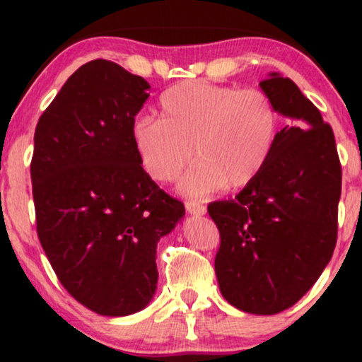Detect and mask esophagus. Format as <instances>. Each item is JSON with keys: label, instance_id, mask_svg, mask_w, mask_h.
<instances>
[{"label": "esophagus", "instance_id": "obj_1", "mask_svg": "<svg viewBox=\"0 0 362 362\" xmlns=\"http://www.w3.org/2000/svg\"><path fill=\"white\" fill-rule=\"evenodd\" d=\"M187 212H191L192 216H204L206 214V206H202L197 201H187L186 202Z\"/></svg>", "mask_w": 362, "mask_h": 362}]
</instances>
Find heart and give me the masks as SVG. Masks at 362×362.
<instances>
[{
  "label": "heart",
  "instance_id": "obj_1",
  "mask_svg": "<svg viewBox=\"0 0 362 362\" xmlns=\"http://www.w3.org/2000/svg\"><path fill=\"white\" fill-rule=\"evenodd\" d=\"M158 115L133 123L138 160L153 180L171 182L196 156L180 185L192 197L250 185L269 161L279 130V112L264 90L196 81L168 88Z\"/></svg>",
  "mask_w": 362,
  "mask_h": 362
}]
</instances>
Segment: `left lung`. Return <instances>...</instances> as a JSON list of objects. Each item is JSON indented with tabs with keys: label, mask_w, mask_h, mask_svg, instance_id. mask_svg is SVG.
I'll return each instance as SVG.
<instances>
[{
	"label": "left lung",
	"mask_w": 362,
	"mask_h": 362,
	"mask_svg": "<svg viewBox=\"0 0 362 362\" xmlns=\"http://www.w3.org/2000/svg\"><path fill=\"white\" fill-rule=\"evenodd\" d=\"M260 88L290 125L276 133L260 175L207 212L221 234L222 296L245 313L276 315L315 285L333 255L341 163L333 130L293 81L272 72Z\"/></svg>",
	"instance_id": "obj_1"
}]
</instances>
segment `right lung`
<instances>
[{"instance_id":"right-lung-1","label":"right lung","mask_w":362,"mask_h":362,"mask_svg":"<svg viewBox=\"0 0 362 362\" xmlns=\"http://www.w3.org/2000/svg\"><path fill=\"white\" fill-rule=\"evenodd\" d=\"M150 83L115 62L78 67L39 118L31 161L37 237L59 281L103 316L145 308L156 244L185 204L143 170L132 141Z\"/></svg>"}]
</instances>
